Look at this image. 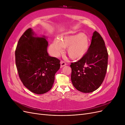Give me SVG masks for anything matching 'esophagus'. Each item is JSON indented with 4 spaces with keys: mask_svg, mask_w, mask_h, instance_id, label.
<instances>
[{
    "mask_svg": "<svg viewBox=\"0 0 125 125\" xmlns=\"http://www.w3.org/2000/svg\"><path fill=\"white\" fill-rule=\"evenodd\" d=\"M66 65V63L65 62L62 61L61 62H60V66H61V67H63V66H65Z\"/></svg>",
    "mask_w": 125,
    "mask_h": 125,
    "instance_id": "esophagus-1",
    "label": "esophagus"
}]
</instances>
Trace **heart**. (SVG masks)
Returning <instances> with one entry per match:
<instances>
[{"mask_svg": "<svg viewBox=\"0 0 125 125\" xmlns=\"http://www.w3.org/2000/svg\"><path fill=\"white\" fill-rule=\"evenodd\" d=\"M90 40L88 36L83 33L67 35L62 37L61 40L55 39L51 46L52 55L58 57L67 47V52L72 59H79L88 52L90 47Z\"/></svg>", "mask_w": 125, "mask_h": 125, "instance_id": "b5f03b06", "label": "heart"}]
</instances>
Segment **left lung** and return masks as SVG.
I'll return each instance as SVG.
<instances>
[{
    "instance_id": "left-lung-1",
    "label": "left lung",
    "mask_w": 125,
    "mask_h": 125,
    "mask_svg": "<svg viewBox=\"0 0 125 125\" xmlns=\"http://www.w3.org/2000/svg\"><path fill=\"white\" fill-rule=\"evenodd\" d=\"M108 52L100 34L94 31L89 50L78 62L71 63V80L77 90L91 93L102 84L106 73Z\"/></svg>"
}]
</instances>
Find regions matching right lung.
<instances>
[{
  "label": "right lung",
  "instance_id": "1",
  "mask_svg": "<svg viewBox=\"0 0 125 125\" xmlns=\"http://www.w3.org/2000/svg\"><path fill=\"white\" fill-rule=\"evenodd\" d=\"M47 39V38H46ZM46 37L36 36L28 29L18 41L15 52L19 76L23 85L37 94L47 92L53 85L60 60L49 56Z\"/></svg>",
  "mask_w": 125,
  "mask_h": 125
}]
</instances>
